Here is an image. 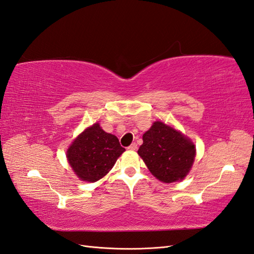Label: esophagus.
<instances>
[{
  "label": "esophagus",
  "instance_id": "esophagus-1",
  "mask_svg": "<svg viewBox=\"0 0 254 254\" xmlns=\"http://www.w3.org/2000/svg\"><path fill=\"white\" fill-rule=\"evenodd\" d=\"M127 149H128V150H132V151H134V150H136V149H137V145H136L135 142H133V144H132L131 146H128V147H127Z\"/></svg>",
  "mask_w": 254,
  "mask_h": 254
}]
</instances>
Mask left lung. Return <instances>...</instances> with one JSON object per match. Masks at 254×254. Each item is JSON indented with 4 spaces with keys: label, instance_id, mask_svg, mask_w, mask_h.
Returning <instances> with one entry per match:
<instances>
[{
    "label": "left lung",
    "instance_id": "8db88e82",
    "mask_svg": "<svg viewBox=\"0 0 254 254\" xmlns=\"http://www.w3.org/2000/svg\"><path fill=\"white\" fill-rule=\"evenodd\" d=\"M195 146L183 133L161 121H155L142 135L138 154L148 170L162 183L183 180L190 172Z\"/></svg>",
    "mask_w": 254,
    "mask_h": 254
}]
</instances>
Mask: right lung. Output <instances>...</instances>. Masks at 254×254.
I'll return each instance as SVG.
<instances>
[{
    "label": "right lung",
    "instance_id": "right-lung-1",
    "mask_svg": "<svg viewBox=\"0 0 254 254\" xmlns=\"http://www.w3.org/2000/svg\"><path fill=\"white\" fill-rule=\"evenodd\" d=\"M125 151L115 135L106 133L99 123H94L71 142L66 158L78 178L95 183L112 170Z\"/></svg>",
    "mask_w": 254,
    "mask_h": 254
}]
</instances>
